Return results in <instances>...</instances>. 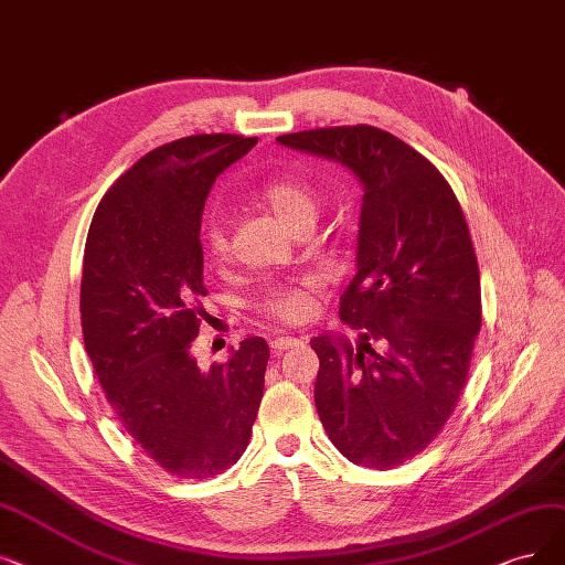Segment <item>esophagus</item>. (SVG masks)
<instances>
[{
    "mask_svg": "<svg viewBox=\"0 0 565 565\" xmlns=\"http://www.w3.org/2000/svg\"><path fill=\"white\" fill-rule=\"evenodd\" d=\"M297 345H301L299 338L278 335V338H274V341H270V352H274V354H282L285 350H291V348H297Z\"/></svg>",
    "mask_w": 565,
    "mask_h": 565,
    "instance_id": "esophagus-1",
    "label": "esophagus"
}]
</instances>
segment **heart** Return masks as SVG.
Instances as JSON below:
<instances>
[{"instance_id": "obj_1", "label": "heart", "mask_w": 565, "mask_h": 565, "mask_svg": "<svg viewBox=\"0 0 565 565\" xmlns=\"http://www.w3.org/2000/svg\"><path fill=\"white\" fill-rule=\"evenodd\" d=\"M262 204L274 213L287 230H295L301 222H315L320 211V199L301 180L295 178H270L262 183L255 192ZM204 247L211 257H224L230 250L227 236V220L222 211H211L204 220ZM262 315L268 320L280 324H303L318 310V299H315L312 287L297 285H280L270 287L264 299L259 301Z\"/></svg>"}]
</instances>
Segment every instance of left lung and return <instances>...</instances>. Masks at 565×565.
I'll list each match as a JSON object with an SVG mask.
<instances>
[{"instance_id": "left-lung-1", "label": "left lung", "mask_w": 565, "mask_h": 565, "mask_svg": "<svg viewBox=\"0 0 565 565\" xmlns=\"http://www.w3.org/2000/svg\"><path fill=\"white\" fill-rule=\"evenodd\" d=\"M280 146L348 167L364 188L356 276L341 320L315 335V405L345 459L396 468L431 445L466 387L482 324L480 270L459 201L443 173L371 125L282 134Z\"/></svg>"}]
</instances>
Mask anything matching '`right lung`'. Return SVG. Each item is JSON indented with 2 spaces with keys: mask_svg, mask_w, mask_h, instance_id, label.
<instances>
[{
  "mask_svg": "<svg viewBox=\"0 0 565 565\" xmlns=\"http://www.w3.org/2000/svg\"><path fill=\"white\" fill-rule=\"evenodd\" d=\"M255 143L196 134L150 150L104 194L85 241L87 356L125 431L180 480L241 459L264 394V338H245L209 371L192 356L206 315L201 215L215 178Z\"/></svg>",
  "mask_w": 565,
  "mask_h": 565,
  "instance_id": "1",
  "label": "right lung"
}]
</instances>
